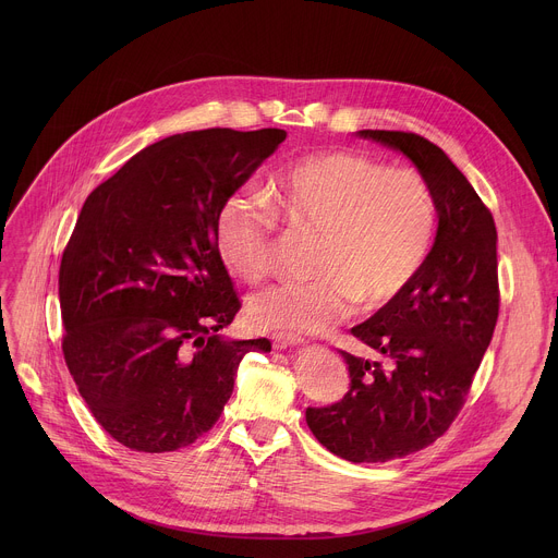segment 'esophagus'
I'll return each instance as SVG.
<instances>
[{
  "label": "esophagus",
  "mask_w": 558,
  "mask_h": 558,
  "mask_svg": "<svg viewBox=\"0 0 558 558\" xmlns=\"http://www.w3.org/2000/svg\"><path fill=\"white\" fill-rule=\"evenodd\" d=\"M274 349L278 351H284V349H293V347H302L304 344V338L300 336H293V333H274Z\"/></svg>",
  "instance_id": "1"
}]
</instances>
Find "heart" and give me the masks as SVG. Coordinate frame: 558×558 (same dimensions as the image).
I'll return each instance as SVG.
<instances>
[{
	"instance_id": "heart-1",
	"label": "heart",
	"mask_w": 558,
	"mask_h": 558,
	"mask_svg": "<svg viewBox=\"0 0 558 558\" xmlns=\"http://www.w3.org/2000/svg\"><path fill=\"white\" fill-rule=\"evenodd\" d=\"M229 194L214 235L222 260L245 280L274 271L278 218L315 235L311 282L256 293L252 323L278 333H327L360 302L381 308L422 274L437 231V205L426 179L388 168L355 149H325L278 168L263 190Z\"/></svg>"
}]
</instances>
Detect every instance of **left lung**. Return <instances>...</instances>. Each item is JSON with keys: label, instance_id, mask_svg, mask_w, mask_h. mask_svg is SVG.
I'll use <instances>...</instances> for the list:
<instances>
[{"label": "left lung", "instance_id": "obj_1", "mask_svg": "<svg viewBox=\"0 0 558 558\" xmlns=\"http://www.w3.org/2000/svg\"><path fill=\"white\" fill-rule=\"evenodd\" d=\"M404 151L433 190L439 227L417 280L351 333L379 360L340 351L344 400L306 409L315 439L353 463L413 454L439 439L465 404L499 317L497 227L441 147L415 132L360 130Z\"/></svg>", "mask_w": 558, "mask_h": 558}]
</instances>
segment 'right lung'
<instances>
[{
	"label": "right lung",
	"mask_w": 558,
	"mask_h": 558,
	"mask_svg": "<svg viewBox=\"0 0 558 558\" xmlns=\"http://www.w3.org/2000/svg\"><path fill=\"white\" fill-rule=\"evenodd\" d=\"M287 138L209 128L147 145L93 190L61 256L65 366L104 430L138 452L194 444L267 338L225 340L241 311L216 247L220 203Z\"/></svg>",
	"instance_id": "right-lung-1"
}]
</instances>
